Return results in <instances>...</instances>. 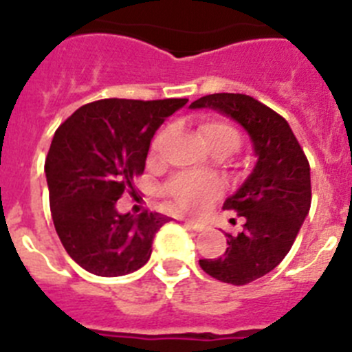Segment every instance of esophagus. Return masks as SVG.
<instances>
[{"label": "esophagus", "instance_id": "esophagus-1", "mask_svg": "<svg viewBox=\"0 0 352 352\" xmlns=\"http://www.w3.org/2000/svg\"><path fill=\"white\" fill-rule=\"evenodd\" d=\"M185 226L188 227V229H192V231H195V232L204 231V227H206L203 222H197V220H185Z\"/></svg>", "mask_w": 352, "mask_h": 352}]
</instances>
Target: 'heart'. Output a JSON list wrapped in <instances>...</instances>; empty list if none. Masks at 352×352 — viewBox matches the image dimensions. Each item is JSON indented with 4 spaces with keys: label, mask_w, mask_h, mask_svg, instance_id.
I'll list each match as a JSON object with an SVG mask.
<instances>
[{
    "label": "heart",
    "mask_w": 352,
    "mask_h": 352,
    "mask_svg": "<svg viewBox=\"0 0 352 352\" xmlns=\"http://www.w3.org/2000/svg\"><path fill=\"white\" fill-rule=\"evenodd\" d=\"M201 133L208 148L223 157L232 155L241 146V133L226 121H204ZM164 132H158L151 141V155L160 148ZM220 192V182L210 174L179 173L169 179L162 188L170 206L179 211H201L213 201Z\"/></svg>",
    "instance_id": "b5f03b06"
}]
</instances>
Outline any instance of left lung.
Masks as SVG:
<instances>
[{"mask_svg":"<svg viewBox=\"0 0 352 352\" xmlns=\"http://www.w3.org/2000/svg\"><path fill=\"white\" fill-rule=\"evenodd\" d=\"M190 109H213L247 130L257 157L254 170L223 208L243 217V231L227 236L226 254L201 268L226 284L245 285L282 263L310 210V166L287 121L241 93H214Z\"/></svg>","mask_w":352,"mask_h":352,"instance_id":"1","label":"left lung"}]
</instances>
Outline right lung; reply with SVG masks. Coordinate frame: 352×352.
Listing matches in <instances>:
<instances>
[{"label": "right lung", "mask_w": 352, "mask_h": 352, "mask_svg": "<svg viewBox=\"0 0 352 352\" xmlns=\"http://www.w3.org/2000/svg\"><path fill=\"white\" fill-rule=\"evenodd\" d=\"M186 98H105L79 107L56 130L45 158L52 222L68 256L98 276L138 272L169 217L121 214L116 201L133 192L158 126Z\"/></svg>", "instance_id": "obj_1"}]
</instances>
